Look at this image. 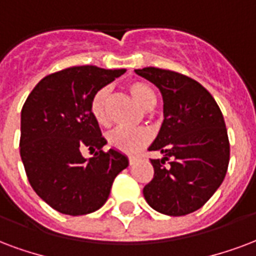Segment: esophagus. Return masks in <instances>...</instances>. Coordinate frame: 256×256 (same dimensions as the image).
I'll return each instance as SVG.
<instances>
[{
  "label": "esophagus",
  "mask_w": 256,
  "mask_h": 256,
  "mask_svg": "<svg viewBox=\"0 0 256 256\" xmlns=\"http://www.w3.org/2000/svg\"><path fill=\"white\" fill-rule=\"evenodd\" d=\"M137 157H133V156H130L128 157V164H130V166H133V164H136V162H137Z\"/></svg>",
  "instance_id": "34e87169"
}]
</instances>
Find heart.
Here are the masks:
<instances>
[{
	"label": "heart",
	"instance_id": "heart-1",
	"mask_svg": "<svg viewBox=\"0 0 256 256\" xmlns=\"http://www.w3.org/2000/svg\"><path fill=\"white\" fill-rule=\"evenodd\" d=\"M128 90L133 99L137 102L144 110H152L156 104V94L153 90L142 81H132L128 85ZM108 86H104L96 92L90 103V111L96 122L100 126H108ZM107 141L112 148L128 154H136L142 150L148 144L152 141V133L148 128H137V130H128V128H115L107 136Z\"/></svg>",
	"mask_w": 256,
	"mask_h": 256
}]
</instances>
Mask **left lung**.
Returning a JSON list of instances; mask_svg holds the SVG:
<instances>
[{
    "mask_svg": "<svg viewBox=\"0 0 256 256\" xmlns=\"http://www.w3.org/2000/svg\"><path fill=\"white\" fill-rule=\"evenodd\" d=\"M136 73L156 85L164 103L162 128L149 146L164 157L150 160L154 175L144 187V196L162 214L192 213L210 200L226 175L229 140L222 112L213 96L187 76L158 68Z\"/></svg>",
    "mask_w": 256,
    "mask_h": 256,
    "instance_id": "8db88e82",
    "label": "left lung"
}]
</instances>
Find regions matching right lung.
I'll list each match as a JSON object with an SVG mask.
<instances>
[{"label":"right lung","instance_id":"add662e5","mask_svg":"<svg viewBox=\"0 0 256 256\" xmlns=\"http://www.w3.org/2000/svg\"><path fill=\"white\" fill-rule=\"evenodd\" d=\"M124 69L74 66L46 76L32 90L22 110L20 156L38 196L60 213L82 216L108 200L114 179L128 166L107 144L90 111L96 92ZM84 147L98 149L94 158Z\"/></svg>","mask_w":256,"mask_h":256}]
</instances>
